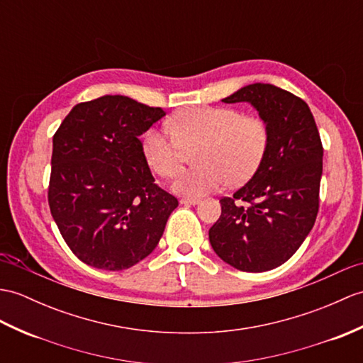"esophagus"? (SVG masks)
Here are the masks:
<instances>
[{"mask_svg":"<svg viewBox=\"0 0 363 363\" xmlns=\"http://www.w3.org/2000/svg\"><path fill=\"white\" fill-rule=\"evenodd\" d=\"M198 202H199V199H196V198H182L181 199L182 206H196Z\"/></svg>","mask_w":363,"mask_h":363,"instance_id":"esophagus-1","label":"esophagus"}]
</instances>
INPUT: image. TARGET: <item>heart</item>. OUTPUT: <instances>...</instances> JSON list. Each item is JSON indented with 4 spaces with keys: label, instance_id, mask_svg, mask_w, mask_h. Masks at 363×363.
<instances>
[{
    "label": "heart",
    "instance_id": "1",
    "mask_svg": "<svg viewBox=\"0 0 363 363\" xmlns=\"http://www.w3.org/2000/svg\"><path fill=\"white\" fill-rule=\"evenodd\" d=\"M168 131L150 130L142 140L143 156L162 178L178 174L190 150L199 164L181 173L173 190L184 196H204L227 182L241 184L257 172L269 143V130L259 116L225 106H193L167 121Z\"/></svg>",
    "mask_w": 363,
    "mask_h": 363
}]
</instances>
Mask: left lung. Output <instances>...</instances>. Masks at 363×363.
<instances>
[{
    "label": "left lung",
    "instance_id": "left-lung-1",
    "mask_svg": "<svg viewBox=\"0 0 363 363\" xmlns=\"http://www.w3.org/2000/svg\"><path fill=\"white\" fill-rule=\"evenodd\" d=\"M223 102L254 106L267 125L269 143L250 181L221 198V216L208 240L235 269L271 271L296 254L315 223L322 140L309 106L289 91L254 83Z\"/></svg>",
    "mask_w": 363,
    "mask_h": 363
}]
</instances>
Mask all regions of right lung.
Returning a JSON list of instances; mask_svg holds the SVG:
<instances>
[{
	"label": "right lung",
	"mask_w": 363,
	"mask_h": 363,
	"mask_svg": "<svg viewBox=\"0 0 363 363\" xmlns=\"http://www.w3.org/2000/svg\"><path fill=\"white\" fill-rule=\"evenodd\" d=\"M162 108L126 96L75 105L52 139L48 201L72 254L104 271L138 264L157 246L178 199L155 184L140 134Z\"/></svg>",
	"instance_id": "obj_1"
}]
</instances>
